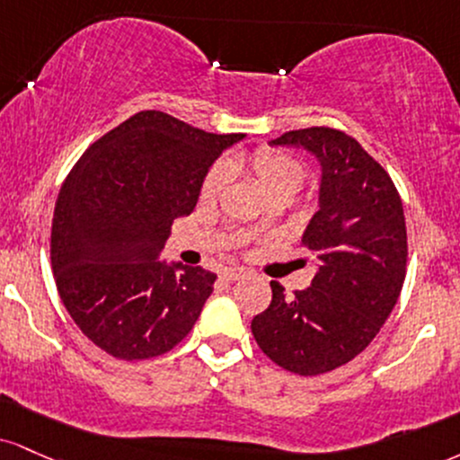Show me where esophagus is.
Returning <instances> with one entry per match:
<instances>
[{"mask_svg": "<svg viewBox=\"0 0 460 460\" xmlns=\"http://www.w3.org/2000/svg\"><path fill=\"white\" fill-rule=\"evenodd\" d=\"M244 276H246V272H244V270H240V268H231V270H225V272H223V279L226 280V283H234V280L244 279Z\"/></svg>", "mask_w": 460, "mask_h": 460, "instance_id": "34e87169", "label": "esophagus"}]
</instances>
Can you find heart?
<instances>
[{
	"label": "heart",
	"mask_w": 460,
	"mask_h": 460,
	"mask_svg": "<svg viewBox=\"0 0 460 460\" xmlns=\"http://www.w3.org/2000/svg\"><path fill=\"white\" fill-rule=\"evenodd\" d=\"M231 164H235V167L237 164H244L265 195H272L276 190H297L304 180L302 164L296 158L279 152V149L259 147L252 154H248L244 160H234ZM226 180H229V164H214L201 184L203 201H212V199L218 197ZM259 225H261V220H257V226Z\"/></svg>",
	"instance_id": "obj_1"
}]
</instances>
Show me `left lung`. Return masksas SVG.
Here are the masks:
<instances>
[{"instance_id": "obj_1", "label": "left lung", "mask_w": 460, "mask_h": 460, "mask_svg": "<svg viewBox=\"0 0 460 460\" xmlns=\"http://www.w3.org/2000/svg\"><path fill=\"white\" fill-rule=\"evenodd\" d=\"M272 146L304 147L321 164L319 209L302 235L317 274L293 297L272 280L251 330L272 362L313 377L351 362L390 317L405 283V214L388 171L345 132L313 126Z\"/></svg>"}]
</instances>
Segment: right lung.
Listing matches in <instances>:
<instances>
[{
	"label": "right lung",
	"instance_id": "add662e5",
	"mask_svg": "<svg viewBox=\"0 0 460 460\" xmlns=\"http://www.w3.org/2000/svg\"><path fill=\"white\" fill-rule=\"evenodd\" d=\"M242 139L141 111L92 143L66 177L51 229L55 285L109 356H163L197 323L216 274L158 257L214 160Z\"/></svg>",
	"mask_w": 460,
	"mask_h": 460
}]
</instances>
